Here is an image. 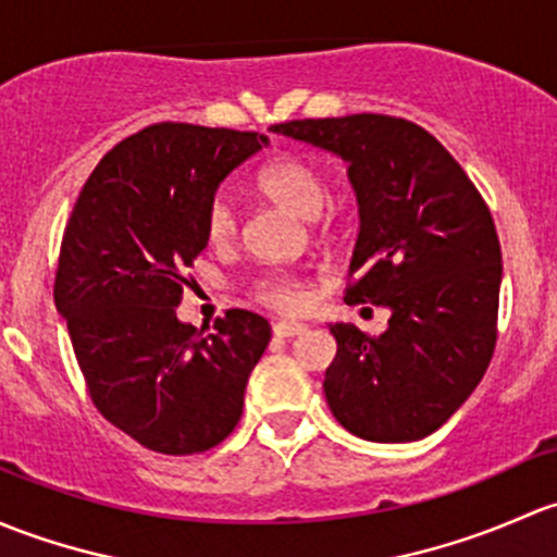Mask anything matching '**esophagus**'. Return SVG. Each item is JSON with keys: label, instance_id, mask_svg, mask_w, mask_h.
Wrapping results in <instances>:
<instances>
[{"label": "esophagus", "instance_id": "1", "mask_svg": "<svg viewBox=\"0 0 557 557\" xmlns=\"http://www.w3.org/2000/svg\"><path fill=\"white\" fill-rule=\"evenodd\" d=\"M306 332V324H297V321H276L273 324V335L276 337H295Z\"/></svg>", "mask_w": 557, "mask_h": 557}]
</instances>
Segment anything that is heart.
Returning a JSON list of instances; mask_svg holds the SVG:
<instances>
[{
  "instance_id": "obj_1",
  "label": "heart",
  "mask_w": 557,
  "mask_h": 557,
  "mask_svg": "<svg viewBox=\"0 0 557 557\" xmlns=\"http://www.w3.org/2000/svg\"><path fill=\"white\" fill-rule=\"evenodd\" d=\"M257 187H260L262 195L276 200L284 209L306 216V220L317 216L321 203H324V182H321L319 171L308 160L292 158V154H284V158H276L273 163L262 165L260 174H257ZM206 227H209V236L214 240H225L233 236L236 214H233V206L225 198H216L209 206ZM257 295H260L262 302L278 308V311H297L306 302L302 286L289 276H271L260 281Z\"/></svg>"
}]
</instances>
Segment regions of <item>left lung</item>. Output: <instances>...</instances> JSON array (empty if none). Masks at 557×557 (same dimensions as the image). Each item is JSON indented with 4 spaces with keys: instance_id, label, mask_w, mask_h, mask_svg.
I'll use <instances>...</instances> for the list:
<instances>
[{
    "instance_id": "obj_1",
    "label": "left lung",
    "mask_w": 557,
    "mask_h": 557,
    "mask_svg": "<svg viewBox=\"0 0 557 557\" xmlns=\"http://www.w3.org/2000/svg\"><path fill=\"white\" fill-rule=\"evenodd\" d=\"M268 131L346 163L359 206L346 302L392 311L381 337L330 324L332 416L370 443L437 432L483 381L496 346L502 246L488 206L453 154L403 117L364 112Z\"/></svg>"
}]
</instances>
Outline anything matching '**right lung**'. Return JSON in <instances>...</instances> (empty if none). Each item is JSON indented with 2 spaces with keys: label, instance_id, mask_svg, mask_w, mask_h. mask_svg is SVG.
<instances>
[{
  "label": "right lung",
  "instance_id": "right-lung-1",
  "mask_svg": "<svg viewBox=\"0 0 557 557\" xmlns=\"http://www.w3.org/2000/svg\"><path fill=\"white\" fill-rule=\"evenodd\" d=\"M262 147L255 131L150 125L101 158L74 203L55 308L94 405L150 450L220 445L271 341V324L240 308L214 321V335L176 317L216 187Z\"/></svg>",
  "mask_w": 557,
  "mask_h": 557
}]
</instances>
